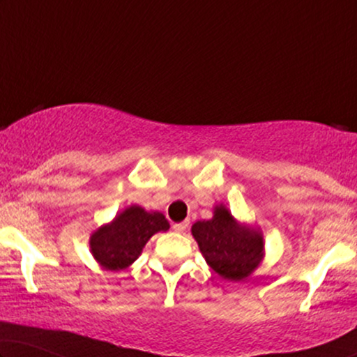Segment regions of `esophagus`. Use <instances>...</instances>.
Segmentation results:
<instances>
[{
  "mask_svg": "<svg viewBox=\"0 0 357 357\" xmlns=\"http://www.w3.org/2000/svg\"><path fill=\"white\" fill-rule=\"evenodd\" d=\"M187 227H188V222H187V221H185V222H178V224H174V226H172V229H174L175 232H183Z\"/></svg>",
  "mask_w": 357,
  "mask_h": 357,
  "instance_id": "obj_1",
  "label": "esophagus"
}]
</instances>
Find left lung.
Masks as SVG:
<instances>
[{"label":"left lung","instance_id":"left-lung-1","mask_svg":"<svg viewBox=\"0 0 357 357\" xmlns=\"http://www.w3.org/2000/svg\"><path fill=\"white\" fill-rule=\"evenodd\" d=\"M192 234L208 265L224 280H243L255 270L263 257L260 234L238 226L222 204L214 208L213 219L195 222Z\"/></svg>","mask_w":357,"mask_h":357}]
</instances>
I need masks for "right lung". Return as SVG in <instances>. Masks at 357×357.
Masks as SVG:
<instances>
[{
	"instance_id": "obj_1",
	"label": "right lung",
	"mask_w": 357,
	"mask_h": 357,
	"mask_svg": "<svg viewBox=\"0 0 357 357\" xmlns=\"http://www.w3.org/2000/svg\"><path fill=\"white\" fill-rule=\"evenodd\" d=\"M169 221L160 213H148L130 206L109 226L100 227L91 237V250L105 270H123L139 257L146 242L159 231H167Z\"/></svg>"
}]
</instances>
